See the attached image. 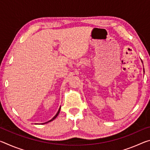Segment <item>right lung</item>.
<instances>
[{
  "mask_svg": "<svg viewBox=\"0 0 150 150\" xmlns=\"http://www.w3.org/2000/svg\"><path fill=\"white\" fill-rule=\"evenodd\" d=\"M60 109H61V106H60V108H59V110H58V111H57V114H56V115H55V116H54V118H53L52 119H51V120H49V121H47V122H45V123H43V124H46V123H48V122H51V121L54 120V119H55V118H56V117H57V116H58V115H59V111H60Z\"/></svg>",
  "mask_w": 150,
  "mask_h": 150,
  "instance_id": "1",
  "label": "right lung"
}]
</instances>
